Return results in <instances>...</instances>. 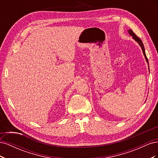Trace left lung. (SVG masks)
Segmentation results:
<instances>
[{
    "label": "left lung",
    "instance_id": "left-lung-1",
    "mask_svg": "<svg viewBox=\"0 0 158 158\" xmlns=\"http://www.w3.org/2000/svg\"><path fill=\"white\" fill-rule=\"evenodd\" d=\"M128 32L129 33V34H130L131 36H132V38H133V39L135 40L138 43V44H139V45L141 47L142 50V52H143V54H144V57H145V59H146V62H147V63H148V58H147L146 55V52H145L144 47V45H143V43H142V40L140 39L139 37H137V35L135 34V33H134V32L132 31V30H128Z\"/></svg>",
    "mask_w": 158,
    "mask_h": 158
}]
</instances>
